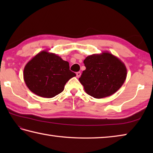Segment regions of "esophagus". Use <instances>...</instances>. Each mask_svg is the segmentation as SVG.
I'll return each mask as SVG.
<instances>
[{
    "label": "esophagus",
    "instance_id": "1",
    "mask_svg": "<svg viewBox=\"0 0 153 153\" xmlns=\"http://www.w3.org/2000/svg\"><path fill=\"white\" fill-rule=\"evenodd\" d=\"M80 76H81V73H80L79 71L77 72V73H76V77H79Z\"/></svg>",
    "mask_w": 153,
    "mask_h": 153
}]
</instances>
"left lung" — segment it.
<instances>
[{
	"instance_id": "8db88e82",
	"label": "left lung",
	"mask_w": 153,
	"mask_h": 153,
	"mask_svg": "<svg viewBox=\"0 0 153 153\" xmlns=\"http://www.w3.org/2000/svg\"><path fill=\"white\" fill-rule=\"evenodd\" d=\"M84 63L86 69L79 80L85 92L95 98L113 94L122 86L126 79L125 64L108 52L88 56Z\"/></svg>"
}]
</instances>
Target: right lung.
Instances as JSON below:
<instances>
[{
  "instance_id": "1",
  "label": "right lung",
  "mask_w": 153,
  "mask_h": 153,
  "mask_svg": "<svg viewBox=\"0 0 153 153\" xmlns=\"http://www.w3.org/2000/svg\"><path fill=\"white\" fill-rule=\"evenodd\" d=\"M76 75L61 56L48 51L38 53L25 65L24 79L31 92L43 98H53L63 91L65 85Z\"/></svg>"
}]
</instances>
